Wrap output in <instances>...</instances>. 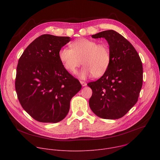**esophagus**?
<instances>
[{
  "label": "esophagus",
  "mask_w": 160,
  "mask_h": 160,
  "mask_svg": "<svg viewBox=\"0 0 160 160\" xmlns=\"http://www.w3.org/2000/svg\"><path fill=\"white\" fill-rule=\"evenodd\" d=\"M80 83H81V84H82V85L83 87H84V86H86V85H87V83H86V82H85L80 81Z\"/></svg>",
  "instance_id": "esophagus-1"
}]
</instances>
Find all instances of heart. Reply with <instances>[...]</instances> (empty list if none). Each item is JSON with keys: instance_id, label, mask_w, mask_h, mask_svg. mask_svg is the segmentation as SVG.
<instances>
[{"instance_id": "b5f03b06", "label": "heart", "mask_w": 160, "mask_h": 160, "mask_svg": "<svg viewBox=\"0 0 160 160\" xmlns=\"http://www.w3.org/2000/svg\"><path fill=\"white\" fill-rule=\"evenodd\" d=\"M70 48H62L59 58L65 69L75 73L82 64L83 68L79 77L85 79L93 75L94 77L102 76L107 70L111 62V52L107 43H98L97 41L81 38L72 42Z\"/></svg>"}]
</instances>
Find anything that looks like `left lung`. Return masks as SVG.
I'll list each match as a JSON object with an SVG mask.
<instances>
[{"mask_svg": "<svg viewBox=\"0 0 160 160\" xmlns=\"http://www.w3.org/2000/svg\"><path fill=\"white\" fill-rule=\"evenodd\" d=\"M92 37L107 40L111 62L99 79L87 83L92 90L89 106L100 118H120L138 101L143 82L142 61L131 43L115 31H103Z\"/></svg>", "mask_w": 160, "mask_h": 160, "instance_id": "1", "label": "left lung"}]
</instances>
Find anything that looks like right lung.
<instances>
[{
	"label": "right lung",
	"instance_id": "right-lung-1",
	"mask_svg": "<svg viewBox=\"0 0 160 160\" xmlns=\"http://www.w3.org/2000/svg\"><path fill=\"white\" fill-rule=\"evenodd\" d=\"M69 37L42 35L35 39L18 61L15 88L22 106L35 120L57 123L70 110L72 98L82 85L64 68L59 58Z\"/></svg>",
	"mask_w": 160,
	"mask_h": 160
}]
</instances>
